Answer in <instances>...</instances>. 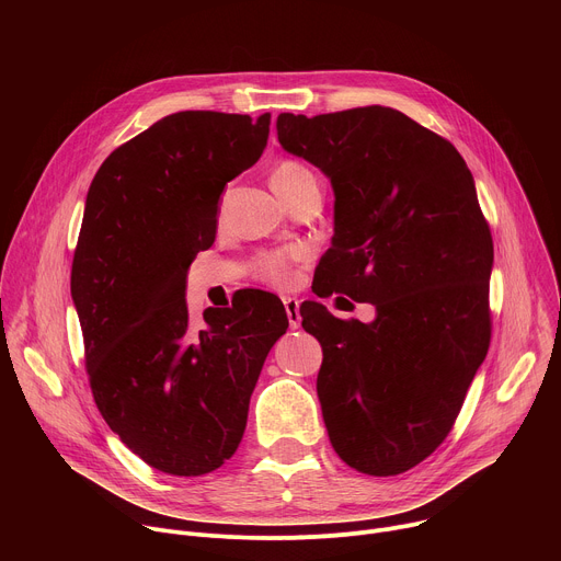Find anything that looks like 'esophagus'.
<instances>
[{
	"mask_svg": "<svg viewBox=\"0 0 561 561\" xmlns=\"http://www.w3.org/2000/svg\"><path fill=\"white\" fill-rule=\"evenodd\" d=\"M284 308H286V317L290 329H299L301 327V312H299V299L297 297H284Z\"/></svg>",
	"mask_w": 561,
	"mask_h": 561,
	"instance_id": "obj_1",
	"label": "esophagus"
}]
</instances>
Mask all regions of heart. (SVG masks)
<instances>
[{
	"label": "heart",
	"instance_id": "heart-1",
	"mask_svg": "<svg viewBox=\"0 0 561 561\" xmlns=\"http://www.w3.org/2000/svg\"><path fill=\"white\" fill-rule=\"evenodd\" d=\"M273 186L286 199V204L306 191H312V188L319 191V182L314 173L306 164L297 162V159H282L273 171ZM295 262H297V253L290 249L266 251L253 260V275L260 282L271 284L275 288H288L295 284V277H297Z\"/></svg>",
	"mask_w": 561,
	"mask_h": 561
}]
</instances>
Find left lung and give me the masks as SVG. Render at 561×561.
<instances>
[{
  "mask_svg": "<svg viewBox=\"0 0 561 561\" xmlns=\"http://www.w3.org/2000/svg\"><path fill=\"white\" fill-rule=\"evenodd\" d=\"M279 144L331 178L333 247L317 295L370 301L377 319L299 306L322 344L317 394L335 453L390 477L450 433L491 344L493 237L457 148L394 108L277 117Z\"/></svg>",
  "mask_w": 561,
  "mask_h": 561,
  "instance_id": "obj_1",
  "label": "left lung"
}]
</instances>
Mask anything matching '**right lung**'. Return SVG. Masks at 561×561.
<instances>
[{
  "label": "right lung",
  "mask_w": 561,
  "mask_h": 561,
  "mask_svg": "<svg viewBox=\"0 0 561 561\" xmlns=\"http://www.w3.org/2000/svg\"><path fill=\"white\" fill-rule=\"evenodd\" d=\"M271 115L182 111L115 148L87 195L70 271L95 404L148 466L180 477L219 468L242 442L284 304L239 290L191 329L188 266L215 242L224 186L251 169Z\"/></svg>",
  "instance_id": "right-lung-1"
}]
</instances>
